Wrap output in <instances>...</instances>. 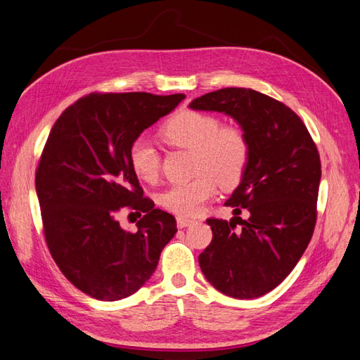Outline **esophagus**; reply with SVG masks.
Returning <instances> with one entry per match:
<instances>
[{
    "instance_id": "34e87169",
    "label": "esophagus",
    "mask_w": 360,
    "mask_h": 360,
    "mask_svg": "<svg viewBox=\"0 0 360 360\" xmlns=\"http://www.w3.org/2000/svg\"><path fill=\"white\" fill-rule=\"evenodd\" d=\"M191 223H193V220H191V219L177 217V226H179V228H186V226L191 225Z\"/></svg>"
}]
</instances>
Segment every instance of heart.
Listing matches in <instances>:
<instances>
[{
    "label": "heart",
    "instance_id": "1",
    "mask_svg": "<svg viewBox=\"0 0 360 360\" xmlns=\"http://www.w3.org/2000/svg\"><path fill=\"white\" fill-rule=\"evenodd\" d=\"M220 124L214 115L180 110L162 126L160 135L167 145L193 150V169L197 174L160 195V205L166 211L189 217L214 197L217 181L223 188H233L243 179L251 155L250 141L240 127ZM129 163L139 179H157L160 157L149 141L137 139L132 143Z\"/></svg>",
    "mask_w": 360,
    "mask_h": 360
}]
</instances>
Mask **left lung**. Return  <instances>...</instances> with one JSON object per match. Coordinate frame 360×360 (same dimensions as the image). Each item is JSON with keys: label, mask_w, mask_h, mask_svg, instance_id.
Returning a JSON list of instances; mask_svg holds the SVG:
<instances>
[{"label": "left lung", "mask_w": 360, "mask_h": 360, "mask_svg": "<svg viewBox=\"0 0 360 360\" xmlns=\"http://www.w3.org/2000/svg\"><path fill=\"white\" fill-rule=\"evenodd\" d=\"M189 108L233 117L251 148L240 185L225 203L236 217L206 220L212 240L198 255L202 273L229 297H260L285 281L313 237L322 175L316 143L288 106L252 89L214 91ZM242 209L250 212L246 221L236 217Z\"/></svg>", "instance_id": "obj_1"}]
</instances>
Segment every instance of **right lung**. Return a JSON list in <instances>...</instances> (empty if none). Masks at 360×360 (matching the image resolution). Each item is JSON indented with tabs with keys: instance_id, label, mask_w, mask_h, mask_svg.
Returning a JSON list of instances; mask_svg holds the SVG:
<instances>
[{
	"instance_id": "obj_1",
	"label": "right lung",
	"mask_w": 360,
	"mask_h": 360,
	"mask_svg": "<svg viewBox=\"0 0 360 360\" xmlns=\"http://www.w3.org/2000/svg\"><path fill=\"white\" fill-rule=\"evenodd\" d=\"M183 94H89L55 122L35 174L47 248L68 281L94 299H124L145 285L177 233L174 215L154 207L129 163L140 134L167 115ZM142 219L135 233L116 220Z\"/></svg>"
}]
</instances>
